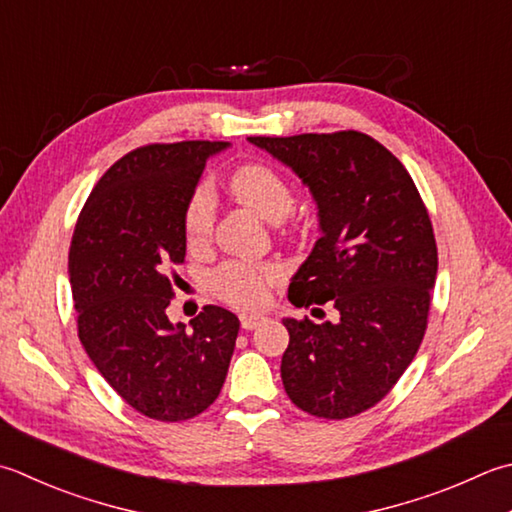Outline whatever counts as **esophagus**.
Segmentation results:
<instances>
[{
  "instance_id": "34e87169",
  "label": "esophagus",
  "mask_w": 512,
  "mask_h": 512,
  "mask_svg": "<svg viewBox=\"0 0 512 512\" xmlns=\"http://www.w3.org/2000/svg\"><path fill=\"white\" fill-rule=\"evenodd\" d=\"M262 322H264V317H259V315H242V328L244 330H253Z\"/></svg>"
}]
</instances>
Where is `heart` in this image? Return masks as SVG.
<instances>
[{
  "instance_id": "1",
  "label": "heart",
  "mask_w": 512,
  "mask_h": 512,
  "mask_svg": "<svg viewBox=\"0 0 512 512\" xmlns=\"http://www.w3.org/2000/svg\"><path fill=\"white\" fill-rule=\"evenodd\" d=\"M230 193L239 204L248 206L266 222H282L295 206L293 188L275 168L259 162H248L233 170L228 179ZM215 224V202L206 188H197L186 206V237L190 246L208 242ZM279 279L273 266H253L244 262H228L213 275V288L228 304L253 310L268 302L270 286Z\"/></svg>"
}]
</instances>
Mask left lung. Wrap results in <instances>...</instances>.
I'll list each match as a JSON object with an SVG mask.
<instances>
[{"mask_svg": "<svg viewBox=\"0 0 512 512\" xmlns=\"http://www.w3.org/2000/svg\"><path fill=\"white\" fill-rule=\"evenodd\" d=\"M308 186L319 233L290 279L295 306L330 302L339 322L286 317L282 382L297 408L324 419L364 413L390 393L422 344L437 246L404 164L357 130L248 137Z\"/></svg>", "mask_w": 512, "mask_h": 512, "instance_id": "obj_1", "label": "left lung"}]
</instances>
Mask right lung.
Segmentation results:
<instances>
[{"mask_svg":"<svg viewBox=\"0 0 512 512\" xmlns=\"http://www.w3.org/2000/svg\"><path fill=\"white\" fill-rule=\"evenodd\" d=\"M226 142L148 144L99 179L68 253L79 342L115 393L157 422H184L215 402L239 319L206 306L170 324L168 266L186 257V206L206 159Z\"/></svg>","mask_w":512,"mask_h":512,"instance_id":"obj_1","label":"right lung"}]
</instances>
